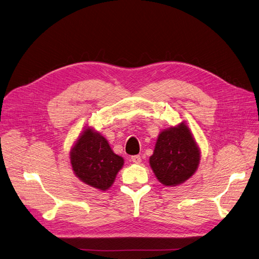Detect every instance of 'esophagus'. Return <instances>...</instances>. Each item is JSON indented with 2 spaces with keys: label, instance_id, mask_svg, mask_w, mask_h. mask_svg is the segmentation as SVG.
I'll return each mask as SVG.
<instances>
[{
  "label": "esophagus",
  "instance_id": "34e87169",
  "mask_svg": "<svg viewBox=\"0 0 259 259\" xmlns=\"http://www.w3.org/2000/svg\"><path fill=\"white\" fill-rule=\"evenodd\" d=\"M132 162L135 164H140L141 163V157L139 155H134L132 156Z\"/></svg>",
  "mask_w": 259,
  "mask_h": 259
}]
</instances>
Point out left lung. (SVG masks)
<instances>
[{
	"label": "left lung",
	"mask_w": 259,
	"mask_h": 259,
	"mask_svg": "<svg viewBox=\"0 0 259 259\" xmlns=\"http://www.w3.org/2000/svg\"><path fill=\"white\" fill-rule=\"evenodd\" d=\"M201 151L189 125L182 121L158 134L149 164L164 186L180 185L197 171Z\"/></svg>",
	"instance_id": "obj_1"
}]
</instances>
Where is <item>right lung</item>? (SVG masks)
I'll use <instances>...</instances> for the list:
<instances>
[{
  "label": "right lung",
  "mask_w": 259,
  "mask_h": 259,
  "mask_svg": "<svg viewBox=\"0 0 259 259\" xmlns=\"http://www.w3.org/2000/svg\"><path fill=\"white\" fill-rule=\"evenodd\" d=\"M69 160L80 181L103 192L112 186L124 165V158L113 152L107 139L89 125L75 140Z\"/></svg>",
  "instance_id": "1"
}]
</instances>
